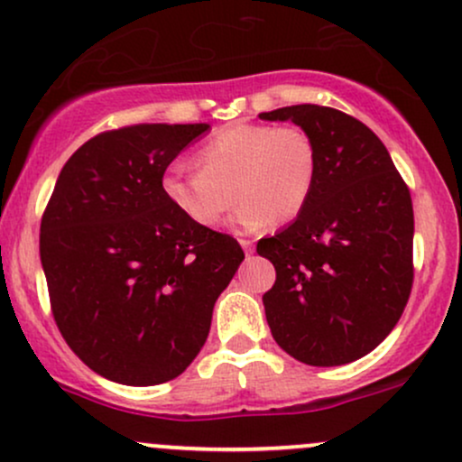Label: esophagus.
<instances>
[{
	"label": "esophagus",
	"mask_w": 462,
	"mask_h": 462,
	"mask_svg": "<svg viewBox=\"0 0 462 462\" xmlns=\"http://www.w3.org/2000/svg\"><path fill=\"white\" fill-rule=\"evenodd\" d=\"M241 247H243V252L245 254H254V245H252V241H247V238H241Z\"/></svg>",
	"instance_id": "obj_1"
}]
</instances>
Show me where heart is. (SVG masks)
Here are the masks:
<instances>
[{
    "mask_svg": "<svg viewBox=\"0 0 462 462\" xmlns=\"http://www.w3.org/2000/svg\"><path fill=\"white\" fill-rule=\"evenodd\" d=\"M199 171L164 169V199L190 224L213 227L241 199L235 221L245 230L289 224L309 204L317 180V147L298 125L235 124L195 152Z\"/></svg>",
    "mask_w": 462,
    "mask_h": 462,
    "instance_id": "1",
    "label": "heart"
}]
</instances>
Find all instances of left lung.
I'll return each mask as SVG.
<instances>
[{
  "label": "left lung",
  "mask_w": 462,
  "mask_h": 462,
  "mask_svg": "<svg viewBox=\"0 0 462 462\" xmlns=\"http://www.w3.org/2000/svg\"><path fill=\"white\" fill-rule=\"evenodd\" d=\"M258 116L293 121L317 147L306 208L256 245L275 267L263 295L267 323L300 363H352L389 337L411 295V190L384 143L341 110L300 104Z\"/></svg>",
  "instance_id": "8db88e82"
}]
</instances>
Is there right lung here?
I'll return each instance as SVG.
<instances>
[{
  "label": "right lung",
  "instance_id": "right-lung-1",
  "mask_svg": "<svg viewBox=\"0 0 462 462\" xmlns=\"http://www.w3.org/2000/svg\"><path fill=\"white\" fill-rule=\"evenodd\" d=\"M208 130L139 124L93 136L65 162L41 219L58 330L113 383L178 378L245 258L236 238L190 224L161 190L164 169Z\"/></svg>",
  "mask_w": 462,
  "mask_h": 462
}]
</instances>
